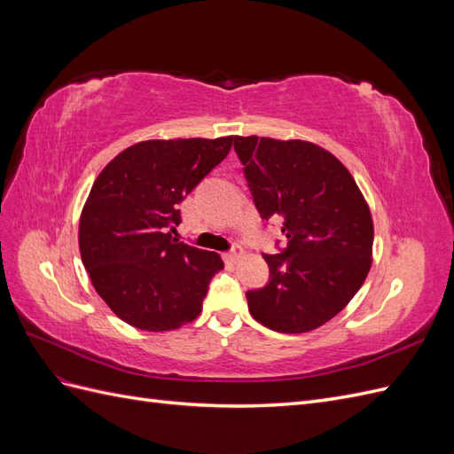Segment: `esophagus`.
Instances as JSON below:
<instances>
[{
	"label": "esophagus",
	"instance_id": "1",
	"mask_svg": "<svg viewBox=\"0 0 454 454\" xmlns=\"http://www.w3.org/2000/svg\"><path fill=\"white\" fill-rule=\"evenodd\" d=\"M240 255H242V246H240V244H232L231 250H227V252L223 254V257H225L227 261H231V263H237Z\"/></svg>",
	"mask_w": 454,
	"mask_h": 454
}]
</instances>
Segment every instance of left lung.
<instances>
[{
	"label": "left lung",
	"mask_w": 454,
	"mask_h": 454,
	"mask_svg": "<svg viewBox=\"0 0 454 454\" xmlns=\"http://www.w3.org/2000/svg\"><path fill=\"white\" fill-rule=\"evenodd\" d=\"M261 219H282L286 248L263 254L269 282L246 292L254 318L305 333L348 305L371 269L373 219L350 172L310 142L235 136Z\"/></svg>",
	"instance_id": "obj_1"
}]
</instances>
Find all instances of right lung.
I'll return each mask as SVG.
<instances>
[{
  "label": "right lung",
  "mask_w": 454,
  "mask_h": 454,
  "mask_svg": "<svg viewBox=\"0 0 454 454\" xmlns=\"http://www.w3.org/2000/svg\"><path fill=\"white\" fill-rule=\"evenodd\" d=\"M227 138L147 140L119 153L96 177L79 222V250L94 290L122 322L168 332L193 322L217 254L172 237L180 204L222 162Z\"/></svg>",
  "instance_id": "1"
}]
</instances>
